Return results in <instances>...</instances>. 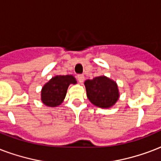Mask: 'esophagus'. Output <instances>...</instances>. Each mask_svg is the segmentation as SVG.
<instances>
[{"instance_id":"34e87169","label":"esophagus","mask_w":161,"mask_h":161,"mask_svg":"<svg viewBox=\"0 0 161 161\" xmlns=\"http://www.w3.org/2000/svg\"><path fill=\"white\" fill-rule=\"evenodd\" d=\"M77 78H78V80L79 83H83V81H84V76H83V74H78V75L77 76Z\"/></svg>"}]
</instances>
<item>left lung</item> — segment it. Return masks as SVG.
<instances>
[{
  "instance_id": "8db88e82",
  "label": "left lung",
  "mask_w": 161,
  "mask_h": 161,
  "mask_svg": "<svg viewBox=\"0 0 161 161\" xmlns=\"http://www.w3.org/2000/svg\"><path fill=\"white\" fill-rule=\"evenodd\" d=\"M87 97L93 105L109 108L119 98L117 83L106 76H98L84 82Z\"/></svg>"
}]
</instances>
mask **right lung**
<instances>
[{
    "label": "right lung",
    "mask_w": 161,
    "mask_h": 161,
    "mask_svg": "<svg viewBox=\"0 0 161 161\" xmlns=\"http://www.w3.org/2000/svg\"><path fill=\"white\" fill-rule=\"evenodd\" d=\"M73 75H57L43 85L41 91V100L47 107H58L63 103L70 84H76Z\"/></svg>",
    "instance_id": "add662e5"
}]
</instances>
